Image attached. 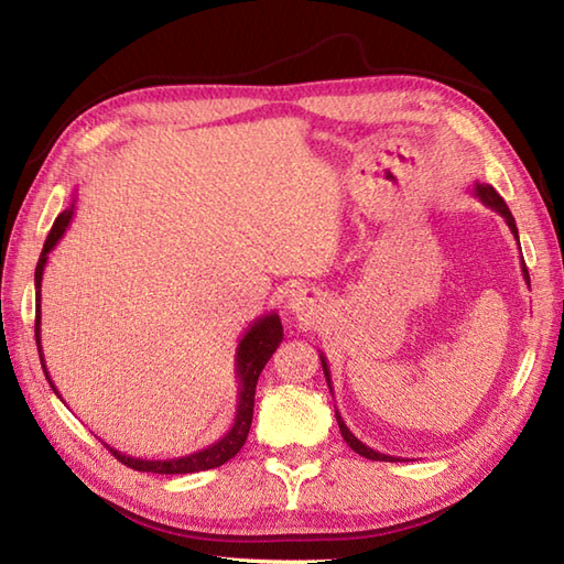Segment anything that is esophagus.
Here are the masks:
<instances>
[{"instance_id":"34e87169","label":"esophagus","mask_w":564,"mask_h":564,"mask_svg":"<svg viewBox=\"0 0 564 564\" xmlns=\"http://www.w3.org/2000/svg\"><path fill=\"white\" fill-rule=\"evenodd\" d=\"M289 310L295 315L307 313V310H313V297H310V293L303 289H293L289 295Z\"/></svg>"}]
</instances>
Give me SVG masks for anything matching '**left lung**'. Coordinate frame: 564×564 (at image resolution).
Instances as JSON below:
<instances>
[{"mask_svg":"<svg viewBox=\"0 0 564 564\" xmlns=\"http://www.w3.org/2000/svg\"><path fill=\"white\" fill-rule=\"evenodd\" d=\"M473 194L480 198L487 208H492L495 213H499L501 218L507 220V225H509V230H511V235L517 237V242H519V230H517V220H513V215H511V210H509V206L505 203V198H501L497 191H495V186H489V184H480V182H475V188H473ZM521 271H523V279H525V283L531 285V279H529V269H525V263L521 261ZM319 358H322V370H325V378H327V386H329V390H332V376H329V366H327V358H325V354H319ZM334 416H337V424H339V431H341V436H344V441H346V446H349L351 451H356L358 455H364V458H370V460H388V463H394V460H400V458H394V455H386V453H378V451H373L370 446H366L364 441H358L351 431H349V426L344 424V419H341V414H339V410L334 412Z\"/></svg>","mask_w":564,"mask_h":564,"instance_id":"obj_1","label":"left lung"}]
</instances>
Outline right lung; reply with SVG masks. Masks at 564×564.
I'll return each instance as SVG.
<instances>
[{"mask_svg": "<svg viewBox=\"0 0 564 564\" xmlns=\"http://www.w3.org/2000/svg\"><path fill=\"white\" fill-rule=\"evenodd\" d=\"M72 215H75V200L67 210H63L53 223V230L47 232V239L41 251V259L35 263V344H39V356H41V366L43 373L51 382V388L59 398V392L55 388V382L51 380V373L45 368V358H43V346H41V283H43V271L47 263V254L55 249V245L63 239L67 232V227L72 223ZM283 341V325L281 317L275 313H267L251 322L249 329L242 334V339L237 344L235 351V378L239 380V390H237V410L230 431L223 438H218L210 446L194 451L188 455H178V458H166V460H148V458H133V455H126L121 451H116L109 443H104L109 448L116 460H121L123 465L133 467V470L140 473H158V475H186V473H200V470H210V467H220L230 458L239 453V448L245 446L249 426H251V414H254V392H257V380L261 376L263 366L269 364V358L273 351L279 349V344Z\"/></svg>", "mask_w": 564, "mask_h": 564, "instance_id": "obj_1", "label": "right lung"}]
</instances>
